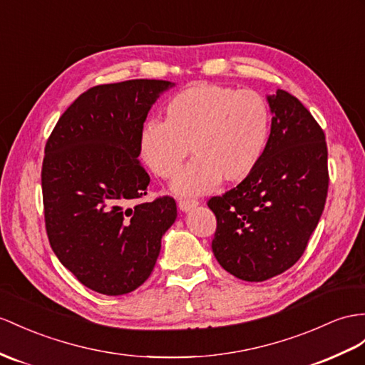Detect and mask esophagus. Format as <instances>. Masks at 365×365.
Returning a JSON list of instances; mask_svg holds the SVG:
<instances>
[{
  "label": "esophagus",
  "instance_id": "34e87169",
  "mask_svg": "<svg viewBox=\"0 0 365 365\" xmlns=\"http://www.w3.org/2000/svg\"><path fill=\"white\" fill-rule=\"evenodd\" d=\"M197 205H199L197 199H182V200H179V208L182 211H190L191 208L197 207Z\"/></svg>",
  "mask_w": 365,
  "mask_h": 365
}]
</instances>
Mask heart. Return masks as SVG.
Here are the masks:
<instances>
[{
  "mask_svg": "<svg viewBox=\"0 0 365 365\" xmlns=\"http://www.w3.org/2000/svg\"><path fill=\"white\" fill-rule=\"evenodd\" d=\"M269 130L272 109L262 93L200 83L166 103L165 121L143 126L140 154L158 177L173 179L192 148L195 158L173 186L179 194H199L222 179L237 183L253 174Z\"/></svg>",
  "mask_w": 365,
  "mask_h": 365,
  "instance_id": "obj_1",
  "label": "heart"
}]
</instances>
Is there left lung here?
<instances>
[{
    "label": "left lung",
    "mask_w": 365,
    "mask_h": 365,
    "mask_svg": "<svg viewBox=\"0 0 365 365\" xmlns=\"http://www.w3.org/2000/svg\"><path fill=\"white\" fill-rule=\"evenodd\" d=\"M268 146L236 188L208 200L217 220L212 253L228 273L262 282L292 268L319 222L329 191L327 142L301 101L277 89Z\"/></svg>",
    "instance_id": "obj_1"
}]
</instances>
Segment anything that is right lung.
<instances>
[{
    "label": "right lung",
    "instance_id": "1",
    "mask_svg": "<svg viewBox=\"0 0 365 365\" xmlns=\"http://www.w3.org/2000/svg\"><path fill=\"white\" fill-rule=\"evenodd\" d=\"M163 80H128L83 92L44 148V223L55 256L93 292H134L153 273L175 200L143 199L149 175L138 160L143 121Z\"/></svg>",
    "mask_w": 365,
    "mask_h": 365
}]
</instances>
